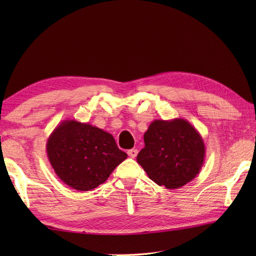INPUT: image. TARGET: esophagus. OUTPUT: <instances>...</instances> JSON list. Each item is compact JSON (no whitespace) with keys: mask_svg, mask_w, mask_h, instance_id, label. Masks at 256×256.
I'll list each match as a JSON object with an SVG mask.
<instances>
[{"mask_svg":"<svg viewBox=\"0 0 256 256\" xmlns=\"http://www.w3.org/2000/svg\"><path fill=\"white\" fill-rule=\"evenodd\" d=\"M128 154L130 157H132V158H134V157H136V155H138V150H135V148L130 150H128Z\"/></svg>","mask_w":256,"mask_h":256,"instance_id":"1","label":"esophagus"}]
</instances>
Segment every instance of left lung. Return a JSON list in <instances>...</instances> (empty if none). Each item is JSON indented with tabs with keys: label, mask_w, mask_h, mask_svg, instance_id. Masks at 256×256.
Here are the masks:
<instances>
[{
	"label": "left lung",
	"mask_w": 256,
	"mask_h": 256,
	"mask_svg": "<svg viewBox=\"0 0 256 256\" xmlns=\"http://www.w3.org/2000/svg\"><path fill=\"white\" fill-rule=\"evenodd\" d=\"M145 148L136 157L150 179L167 189H178L198 175L206 146L187 120H155L144 133Z\"/></svg>",
	"instance_id": "1"
}]
</instances>
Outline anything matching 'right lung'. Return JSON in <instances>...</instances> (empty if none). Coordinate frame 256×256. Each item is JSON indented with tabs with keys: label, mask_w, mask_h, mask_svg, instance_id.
I'll use <instances>...</instances> for the list:
<instances>
[{
	"label": "right lung",
	"mask_w": 256,
	"mask_h": 256,
	"mask_svg": "<svg viewBox=\"0 0 256 256\" xmlns=\"http://www.w3.org/2000/svg\"><path fill=\"white\" fill-rule=\"evenodd\" d=\"M46 152L60 180L79 192L104 182L128 157L110 133L76 120L57 125L47 140Z\"/></svg>",
	"instance_id": "right-lung-1"
}]
</instances>
